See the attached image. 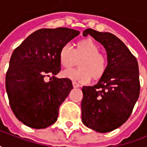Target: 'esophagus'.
Masks as SVG:
<instances>
[{"label":"esophagus","mask_w":147,"mask_h":147,"mask_svg":"<svg viewBox=\"0 0 147 147\" xmlns=\"http://www.w3.org/2000/svg\"><path fill=\"white\" fill-rule=\"evenodd\" d=\"M73 87L74 88H79V84H77V83H75V82H73Z\"/></svg>","instance_id":"34e87169"}]
</instances>
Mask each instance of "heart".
<instances>
[{"label":"heart","mask_w":147,"mask_h":147,"mask_svg":"<svg viewBox=\"0 0 147 147\" xmlns=\"http://www.w3.org/2000/svg\"><path fill=\"white\" fill-rule=\"evenodd\" d=\"M77 58H81L78 63L79 68L63 71V77L75 83L87 84L92 76L93 78H98L106 71V59L99 53L98 45L91 39L80 41L76 49L70 43H66L59 50V63L65 69L73 66Z\"/></svg>","instance_id":"1"}]
</instances>
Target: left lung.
I'll use <instances>...</instances> for the list:
<instances>
[{
  "label": "left lung",
  "instance_id": "left-lung-1",
  "mask_svg": "<svg viewBox=\"0 0 147 147\" xmlns=\"http://www.w3.org/2000/svg\"><path fill=\"white\" fill-rule=\"evenodd\" d=\"M88 34L105 48L107 65L97 84L82 88V121L88 128L105 133L121 127L131 114L140 94L138 63L113 34L87 29L83 35Z\"/></svg>",
  "mask_w": 147,
  "mask_h": 147
}]
</instances>
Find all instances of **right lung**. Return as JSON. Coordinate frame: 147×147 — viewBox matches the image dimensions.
I'll use <instances>...</instances> for the list:
<instances>
[{
  "label": "right lung",
  "mask_w": 147,
  "mask_h": 147,
  "mask_svg": "<svg viewBox=\"0 0 147 147\" xmlns=\"http://www.w3.org/2000/svg\"><path fill=\"white\" fill-rule=\"evenodd\" d=\"M78 34L69 28L40 29L13 51L5 88L15 116L27 127L46 128L57 121L59 108L73 89L70 79L56 77L61 69L59 54Z\"/></svg>",
  "instance_id": "right-lung-1"
}]
</instances>
